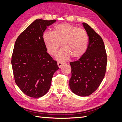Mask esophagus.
Listing matches in <instances>:
<instances>
[{
  "mask_svg": "<svg viewBox=\"0 0 122 122\" xmlns=\"http://www.w3.org/2000/svg\"><path fill=\"white\" fill-rule=\"evenodd\" d=\"M65 63V62H64V61H58V62H57V65H58V66L60 68H61V66H62V65H63V64H64Z\"/></svg>",
  "mask_w": 122,
  "mask_h": 122,
  "instance_id": "34e87169",
  "label": "esophagus"
}]
</instances>
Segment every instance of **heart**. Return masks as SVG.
<instances>
[{
  "label": "heart",
  "mask_w": 122,
  "mask_h": 122,
  "mask_svg": "<svg viewBox=\"0 0 122 122\" xmlns=\"http://www.w3.org/2000/svg\"><path fill=\"white\" fill-rule=\"evenodd\" d=\"M49 52L56 54L61 45L64 47L57 55L58 59H67L71 55L79 57L86 52L88 38L86 30L68 23L60 24L55 26L53 31H46L43 36Z\"/></svg>",
  "instance_id": "b5f03b06"
}]
</instances>
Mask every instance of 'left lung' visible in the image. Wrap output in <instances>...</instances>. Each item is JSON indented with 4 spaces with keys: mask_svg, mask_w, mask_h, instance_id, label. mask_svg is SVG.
<instances>
[{
    "mask_svg": "<svg viewBox=\"0 0 122 122\" xmlns=\"http://www.w3.org/2000/svg\"><path fill=\"white\" fill-rule=\"evenodd\" d=\"M82 24L88 36V46L78 61L70 63L72 76L69 86L73 93L86 97L94 93L104 78L107 55L102 38L87 23Z\"/></svg>",
    "mask_w": 122,
    "mask_h": 122,
    "instance_id": "obj_1",
    "label": "left lung"
}]
</instances>
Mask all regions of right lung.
I'll use <instances>...</instances> for the list:
<instances>
[{"label": "right lung", "instance_id": "right-lung-1", "mask_svg": "<svg viewBox=\"0 0 122 122\" xmlns=\"http://www.w3.org/2000/svg\"><path fill=\"white\" fill-rule=\"evenodd\" d=\"M55 20L36 19L17 39L12 63L15 80L23 93L33 98L45 95L50 87L57 61L47 52L43 33Z\"/></svg>", "mask_w": 122, "mask_h": 122}]
</instances>
